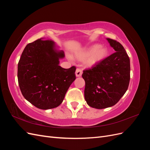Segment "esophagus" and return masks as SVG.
<instances>
[{"label":"esophagus","mask_w":150,"mask_h":150,"mask_svg":"<svg viewBox=\"0 0 150 150\" xmlns=\"http://www.w3.org/2000/svg\"><path fill=\"white\" fill-rule=\"evenodd\" d=\"M83 74V71L82 69H79V68H77L76 71V77H80Z\"/></svg>","instance_id":"1"}]
</instances>
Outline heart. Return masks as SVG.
Returning a JSON list of instances; mask_svg holds the SVG:
<instances>
[{"mask_svg": "<svg viewBox=\"0 0 150 150\" xmlns=\"http://www.w3.org/2000/svg\"><path fill=\"white\" fill-rule=\"evenodd\" d=\"M108 49L106 47L94 44L86 47L75 54L78 60H84L86 66L93 67L102 61L107 56Z\"/></svg>", "mask_w": 150, "mask_h": 150, "instance_id": "1", "label": "heart"}]
</instances>
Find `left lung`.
Listing matches in <instances>:
<instances>
[{
  "instance_id": "left-lung-1",
  "label": "left lung",
  "mask_w": 150,
  "mask_h": 150,
  "mask_svg": "<svg viewBox=\"0 0 150 150\" xmlns=\"http://www.w3.org/2000/svg\"><path fill=\"white\" fill-rule=\"evenodd\" d=\"M107 40L115 52L82 74L85 100L96 109L115 105L128 89L130 80V61L125 48L115 40Z\"/></svg>"
}]
</instances>
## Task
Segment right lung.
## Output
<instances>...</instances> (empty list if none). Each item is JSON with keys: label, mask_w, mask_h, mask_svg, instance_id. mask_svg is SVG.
Returning a JSON list of instances; mask_svg holds the SVG:
<instances>
[{"label": "right lung", "mask_w": 150, "mask_h": 150, "mask_svg": "<svg viewBox=\"0 0 150 150\" xmlns=\"http://www.w3.org/2000/svg\"><path fill=\"white\" fill-rule=\"evenodd\" d=\"M64 56L49 39H38L24 48L18 63V83L24 98L36 108L59 106L76 79L75 66L64 69L59 65Z\"/></svg>", "instance_id": "add662e5"}]
</instances>
